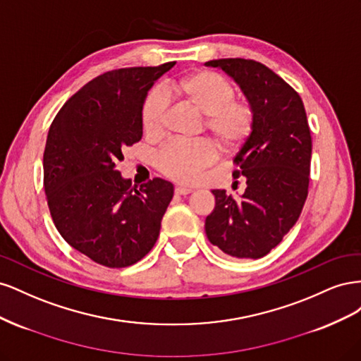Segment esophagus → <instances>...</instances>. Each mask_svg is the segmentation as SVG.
Segmentation results:
<instances>
[{
    "label": "esophagus",
    "instance_id": "obj_1",
    "mask_svg": "<svg viewBox=\"0 0 361 361\" xmlns=\"http://www.w3.org/2000/svg\"><path fill=\"white\" fill-rule=\"evenodd\" d=\"M174 192H176L178 195H188V194H191V192H192V190H190V188H182V187H178L176 190H174Z\"/></svg>",
    "mask_w": 361,
    "mask_h": 361
}]
</instances>
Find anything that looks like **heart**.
Instances as JSON below:
<instances>
[{
	"instance_id": "heart-1",
	"label": "heart",
	"mask_w": 361,
	"mask_h": 361,
	"mask_svg": "<svg viewBox=\"0 0 361 361\" xmlns=\"http://www.w3.org/2000/svg\"><path fill=\"white\" fill-rule=\"evenodd\" d=\"M169 93L204 116V129L224 150L238 147L253 129V110L247 102L235 99V89L223 75L197 71L174 82ZM169 99L161 90H154L143 106V129L149 138L166 133ZM215 159V149L204 141L174 143L164 147L157 158L158 169L170 179L194 183L202 171Z\"/></svg>"
}]
</instances>
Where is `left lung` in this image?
Masks as SVG:
<instances>
[{"instance_id": "1", "label": "left lung", "mask_w": 361, "mask_h": 361, "mask_svg": "<svg viewBox=\"0 0 361 361\" xmlns=\"http://www.w3.org/2000/svg\"><path fill=\"white\" fill-rule=\"evenodd\" d=\"M239 85L253 110V129L235 162L247 188L239 199L212 190L204 231L212 245L239 259H259L281 243L307 199L312 137L300 94L262 63L221 59L204 63Z\"/></svg>"}]
</instances>
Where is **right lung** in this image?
<instances>
[{
    "label": "right lung",
    "instance_id": "obj_1",
    "mask_svg": "<svg viewBox=\"0 0 361 361\" xmlns=\"http://www.w3.org/2000/svg\"><path fill=\"white\" fill-rule=\"evenodd\" d=\"M176 63L106 72L61 106L43 154L51 216L71 247L93 262L125 268L143 259L159 236L173 183L154 179L130 190L116 167L143 137L149 90Z\"/></svg>",
    "mask_w": 361,
    "mask_h": 361
}]
</instances>
